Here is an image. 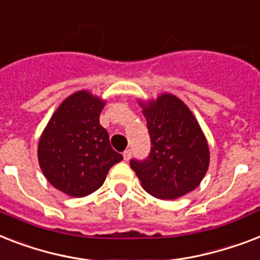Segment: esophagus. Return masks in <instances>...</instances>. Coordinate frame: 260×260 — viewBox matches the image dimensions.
I'll list each match as a JSON object with an SVG mask.
<instances>
[{
    "label": "esophagus",
    "mask_w": 260,
    "mask_h": 260,
    "mask_svg": "<svg viewBox=\"0 0 260 260\" xmlns=\"http://www.w3.org/2000/svg\"><path fill=\"white\" fill-rule=\"evenodd\" d=\"M132 150H130V149H127V150H124L123 151V159L124 161H128V159L132 158Z\"/></svg>",
    "instance_id": "obj_1"
}]
</instances>
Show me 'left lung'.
I'll list each match as a JSON object with an SVG mask.
<instances>
[{
  "label": "left lung",
  "mask_w": 260,
  "mask_h": 260,
  "mask_svg": "<svg viewBox=\"0 0 260 260\" xmlns=\"http://www.w3.org/2000/svg\"><path fill=\"white\" fill-rule=\"evenodd\" d=\"M151 149L130 166L142 188L161 200H173L200 185L209 165V149L200 124L182 101L162 94L141 103Z\"/></svg>",
  "instance_id": "8db88e82"
}]
</instances>
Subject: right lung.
<instances>
[{
  "mask_svg": "<svg viewBox=\"0 0 260 260\" xmlns=\"http://www.w3.org/2000/svg\"><path fill=\"white\" fill-rule=\"evenodd\" d=\"M105 102L78 91L57 107L39 141V164L56 189L84 197L103 185L110 168L123 159L99 123Z\"/></svg>",
  "mask_w": 260,
  "mask_h": 260,
  "instance_id": "obj_1",
  "label": "right lung"
}]
</instances>
